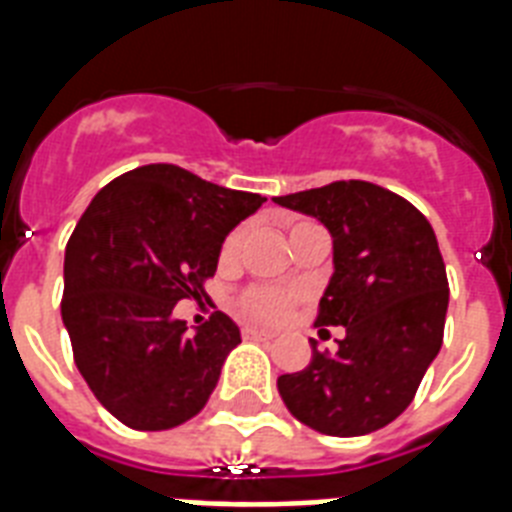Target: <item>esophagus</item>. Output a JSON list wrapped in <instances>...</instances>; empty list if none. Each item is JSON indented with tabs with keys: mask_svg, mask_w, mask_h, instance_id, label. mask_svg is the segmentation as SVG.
Segmentation results:
<instances>
[{
	"mask_svg": "<svg viewBox=\"0 0 512 512\" xmlns=\"http://www.w3.org/2000/svg\"><path fill=\"white\" fill-rule=\"evenodd\" d=\"M241 335L247 337V340H271L273 332L271 329H257V327H244Z\"/></svg>",
	"mask_w": 512,
	"mask_h": 512,
	"instance_id": "esophagus-1",
	"label": "esophagus"
}]
</instances>
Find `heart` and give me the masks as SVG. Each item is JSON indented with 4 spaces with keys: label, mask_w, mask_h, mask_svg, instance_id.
Instances as JSON below:
<instances>
[{
    "label": "heart",
    "mask_w": 512,
    "mask_h": 512,
    "mask_svg": "<svg viewBox=\"0 0 512 512\" xmlns=\"http://www.w3.org/2000/svg\"><path fill=\"white\" fill-rule=\"evenodd\" d=\"M300 225H308V223L292 225V231H297ZM244 233H247L244 228H236V231H233L231 236L225 239L223 260H233V257L239 255L241 244H244ZM289 303H292V297H289L287 292H279V289H249L247 295L241 297L239 308L249 321L268 324V321L284 319L289 311Z\"/></svg>",
    "instance_id": "obj_1"
}]
</instances>
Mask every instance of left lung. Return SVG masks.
<instances>
[{"instance_id":"obj_1","label":"left lung","mask_w":512,"mask_h":512,"mask_svg":"<svg viewBox=\"0 0 512 512\" xmlns=\"http://www.w3.org/2000/svg\"><path fill=\"white\" fill-rule=\"evenodd\" d=\"M332 236V279L316 327H345L337 353L316 348L303 372L281 374L297 420L327 436H366L412 404L444 342L449 281L420 209L364 180L276 196Z\"/></svg>"}]
</instances>
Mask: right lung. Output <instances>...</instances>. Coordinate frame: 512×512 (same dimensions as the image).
<instances>
[{"label":"right lung","mask_w":512,"mask_h":512,"mask_svg":"<svg viewBox=\"0 0 512 512\" xmlns=\"http://www.w3.org/2000/svg\"><path fill=\"white\" fill-rule=\"evenodd\" d=\"M175 164H146L98 191L66 244L63 324L76 369L135 430H170L204 409L239 327L215 311L188 327L172 311L201 297L225 236L263 207Z\"/></svg>","instance_id":"obj_1"}]
</instances>
